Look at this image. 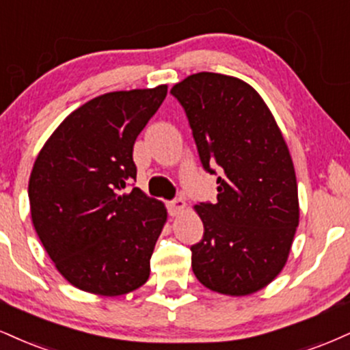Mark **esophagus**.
Instances as JSON below:
<instances>
[{"mask_svg": "<svg viewBox=\"0 0 350 350\" xmlns=\"http://www.w3.org/2000/svg\"><path fill=\"white\" fill-rule=\"evenodd\" d=\"M167 208H170V215L171 217H178L184 212V208H186V202H184V199H180V197H179V199L171 200L170 204H167Z\"/></svg>", "mask_w": 350, "mask_h": 350, "instance_id": "1", "label": "esophagus"}]
</instances>
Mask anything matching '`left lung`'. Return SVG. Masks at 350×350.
<instances>
[{
  "label": "left lung",
  "mask_w": 350,
  "mask_h": 350,
  "mask_svg": "<svg viewBox=\"0 0 350 350\" xmlns=\"http://www.w3.org/2000/svg\"><path fill=\"white\" fill-rule=\"evenodd\" d=\"M171 94L187 113L200 161L220 166L215 204L193 205L204 238L192 271L212 292L246 297L287 264L300 221L292 157L271 109L243 79L202 71Z\"/></svg>",
  "instance_id": "left-lung-1"
}]
</instances>
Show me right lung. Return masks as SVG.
Returning <instances> with one entry per match:
<instances>
[{"label": "right lung", "instance_id": "obj_1", "mask_svg": "<svg viewBox=\"0 0 350 350\" xmlns=\"http://www.w3.org/2000/svg\"><path fill=\"white\" fill-rule=\"evenodd\" d=\"M167 86L113 91L88 100L55 129L29 178L32 225L57 271L103 297L140 288L167 220L138 187L133 145Z\"/></svg>", "mask_w": 350, "mask_h": 350}]
</instances>
